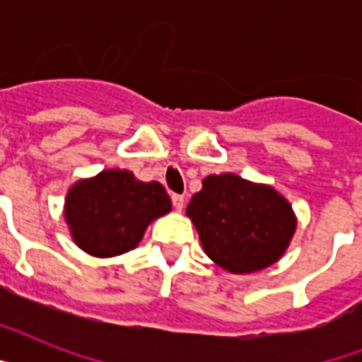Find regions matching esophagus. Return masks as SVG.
I'll use <instances>...</instances> for the list:
<instances>
[{"mask_svg": "<svg viewBox=\"0 0 362 362\" xmlns=\"http://www.w3.org/2000/svg\"><path fill=\"white\" fill-rule=\"evenodd\" d=\"M170 201H173V206H175L176 210L184 209V195H180V193H173Z\"/></svg>", "mask_w": 362, "mask_h": 362, "instance_id": "34e87169", "label": "esophagus"}]
</instances>
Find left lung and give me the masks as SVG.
<instances>
[{
	"label": "left lung",
	"mask_w": 362,
	"mask_h": 362,
	"mask_svg": "<svg viewBox=\"0 0 362 362\" xmlns=\"http://www.w3.org/2000/svg\"><path fill=\"white\" fill-rule=\"evenodd\" d=\"M186 214L206 255L235 274L276 263L297 227L291 204L276 189L229 173L206 176Z\"/></svg>",
	"instance_id": "1"
}]
</instances>
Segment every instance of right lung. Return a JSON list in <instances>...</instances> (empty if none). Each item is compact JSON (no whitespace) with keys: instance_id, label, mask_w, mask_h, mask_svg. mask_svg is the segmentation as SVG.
<instances>
[{"instance_id":"obj_1","label":"right lung","mask_w":362,"mask_h":362,"mask_svg":"<svg viewBox=\"0 0 362 362\" xmlns=\"http://www.w3.org/2000/svg\"><path fill=\"white\" fill-rule=\"evenodd\" d=\"M170 212L159 182H139L129 170H103L76 182L65 199V220L76 246L95 257L129 252L150 221Z\"/></svg>"}]
</instances>
